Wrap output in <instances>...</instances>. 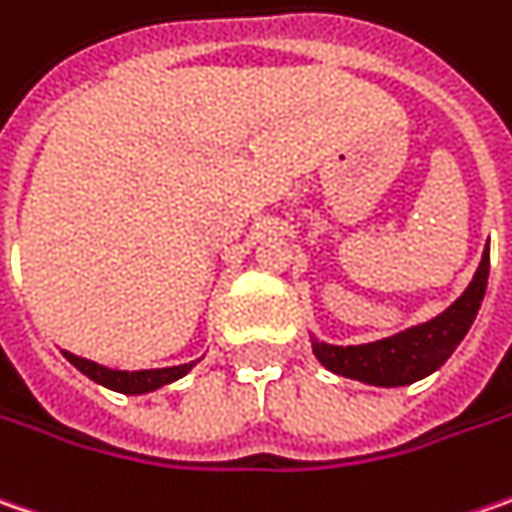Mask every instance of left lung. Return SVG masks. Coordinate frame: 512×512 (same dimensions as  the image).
<instances>
[{
	"label": "left lung",
	"instance_id": "1",
	"mask_svg": "<svg viewBox=\"0 0 512 512\" xmlns=\"http://www.w3.org/2000/svg\"><path fill=\"white\" fill-rule=\"evenodd\" d=\"M490 276V253L484 250L481 265L464 294L435 320L406 328L395 337L366 345H328L311 340L322 366L369 386H409L447 363V357L467 337Z\"/></svg>",
	"mask_w": 512,
	"mask_h": 512
}]
</instances>
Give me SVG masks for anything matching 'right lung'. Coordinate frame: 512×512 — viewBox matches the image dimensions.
<instances>
[{
  "label": "right lung",
  "mask_w": 512,
  "mask_h": 512,
  "mask_svg": "<svg viewBox=\"0 0 512 512\" xmlns=\"http://www.w3.org/2000/svg\"><path fill=\"white\" fill-rule=\"evenodd\" d=\"M65 360L71 366L83 371L86 377H91L94 383L112 389V392H123V395H146V392H155L167 383H175L178 377H184L195 363H184V366H169V369H143V371H117L106 369L100 363H91L86 357H77L71 351H63Z\"/></svg>",
  "instance_id": "1"
}]
</instances>
